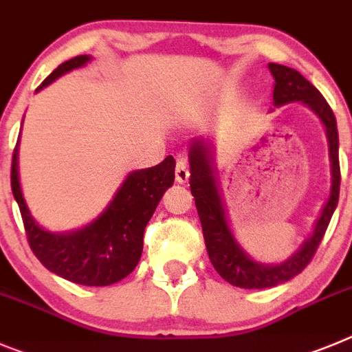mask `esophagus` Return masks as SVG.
<instances>
[{
    "label": "esophagus",
    "instance_id": "esophagus-1",
    "mask_svg": "<svg viewBox=\"0 0 352 352\" xmlns=\"http://www.w3.org/2000/svg\"><path fill=\"white\" fill-rule=\"evenodd\" d=\"M189 161L186 157H177V164H175V179L177 182L184 184L188 182L189 179Z\"/></svg>",
    "mask_w": 352,
    "mask_h": 352
}]
</instances>
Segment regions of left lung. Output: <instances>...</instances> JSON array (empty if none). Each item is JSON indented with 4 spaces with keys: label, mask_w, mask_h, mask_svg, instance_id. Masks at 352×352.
<instances>
[{
    "label": "left lung",
    "mask_w": 352,
    "mask_h": 352,
    "mask_svg": "<svg viewBox=\"0 0 352 352\" xmlns=\"http://www.w3.org/2000/svg\"><path fill=\"white\" fill-rule=\"evenodd\" d=\"M272 75L275 78L274 103L275 105H286L291 101H303L305 105L314 110L326 128L328 144H330L331 173H333V186L331 195L326 201L322 214L316 224L314 235L310 236L303 247L293 258L287 259L277 267H265L252 261L243 254V251L235 242L228 228L224 217L221 196L215 186L214 173H212L210 157L204 142H196L189 151L191 160V195L195 196V205L198 210L199 223L204 230L205 245H207L208 258L214 265L215 272L228 280L230 284L243 289H265L278 284L287 283L298 274L305 270V267L312 261L319 243L326 233V228L330 224L331 215L338 204V192H340V163H338V131L335 121L333 110L330 109L328 101L322 94L310 84L300 72L287 66L270 63L268 65Z\"/></svg>",
    "instance_id": "obj_1"
}]
</instances>
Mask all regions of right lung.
<instances>
[{
  "label": "right lung",
  "mask_w": 352,
  "mask_h": 352,
  "mask_svg": "<svg viewBox=\"0 0 352 352\" xmlns=\"http://www.w3.org/2000/svg\"><path fill=\"white\" fill-rule=\"evenodd\" d=\"M87 61V56H77L63 63L36 91ZM17 145L12 156V192L19 204L28 243L43 267L82 286H110L128 277L140 261L145 226L175 179V160L168 156L153 168L133 172L109 208L84 230L52 235L34 223L24 204L17 175Z\"/></svg>",
  "instance_id": "right-lung-1"
}]
</instances>
